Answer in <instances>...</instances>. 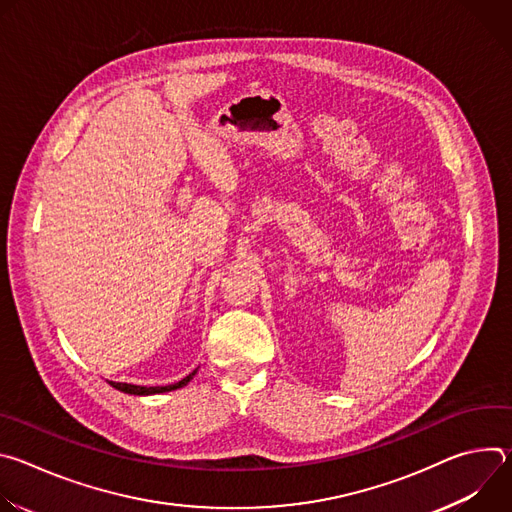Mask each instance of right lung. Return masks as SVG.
<instances>
[{
    "label": "right lung",
    "instance_id": "1",
    "mask_svg": "<svg viewBox=\"0 0 512 512\" xmlns=\"http://www.w3.org/2000/svg\"><path fill=\"white\" fill-rule=\"evenodd\" d=\"M198 371V369H196ZM196 371H192L188 377H184L182 381L174 383V385H166V387H139V385H127V383H111V387L123 391V393H129V395H154V393H166V391H174V389H180L184 385L190 383V379L196 375Z\"/></svg>",
    "mask_w": 512,
    "mask_h": 512
}]
</instances>
